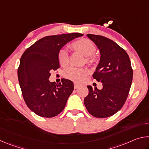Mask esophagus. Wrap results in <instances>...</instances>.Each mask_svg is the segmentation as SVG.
<instances>
[{"mask_svg":"<svg viewBox=\"0 0 149 149\" xmlns=\"http://www.w3.org/2000/svg\"><path fill=\"white\" fill-rule=\"evenodd\" d=\"M79 87V85H78L77 84H74V89H78V88Z\"/></svg>","mask_w":149,"mask_h":149,"instance_id":"34e87169","label":"esophagus"}]
</instances>
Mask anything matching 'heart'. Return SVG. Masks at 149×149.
<instances>
[{
    "mask_svg": "<svg viewBox=\"0 0 149 149\" xmlns=\"http://www.w3.org/2000/svg\"><path fill=\"white\" fill-rule=\"evenodd\" d=\"M72 49L75 51L79 52L84 56H87L86 61L88 64H92L96 62L95 58L93 56L96 50L95 44L88 39H79L73 42L70 45ZM58 60L59 64L64 66L69 62V54L66 50L61 49L58 53ZM87 74V70L83 68H75L74 66L68 67L63 72L64 76L73 81L79 83L83 78Z\"/></svg>",
    "mask_w": 149,
    "mask_h": 149,
    "instance_id": "obj_1",
    "label": "heart"
}]
</instances>
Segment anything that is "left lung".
<instances>
[{"label":"left lung","instance_id":"obj_1","mask_svg":"<svg viewBox=\"0 0 149 149\" xmlns=\"http://www.w3.org/2000/svg\"><path fill=\"white\" fill-rule=\"evenodd\" d=\"M99 50L100 58L93 77L102 89L88 85L84 99L87 110L93 116L104 118L118 112L127 99L133 79V70L127 52L117 43L101 35L87 34Z\"/></svg>","mask_w":149,"mask_h":149}]
</instances>
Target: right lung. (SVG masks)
I'll list each match as a JSON object with an SVG mask.
<instances>
[{
  "mask_svg": "<svg viewBox=\"0 0 149 149\" xmlns=\"http://www.w3.org/2000/svg\"><path fill=\"white\" fill-rule=\"evenodd\" d=\"M74 33L47 36L35 42L22 54L17 76L22 95L28 108L41 117L52 118L64 110L74 91L72 81L50 82L51 70L60 68L58 53L73 39L83 36Z\"/></svg>",
  "mask_w": 149,
  "mask_h": 149,
  "instance_id": "add662e5",
  "label": "right lung"
}]
</instances>
